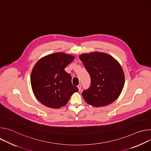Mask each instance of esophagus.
Instances as JSON below:
<instances>
[{
	"label": "esophagus",
	"mask_w": 151,
	"mask_h": 151,
	"mask_svg": "<svg viewBox=\"0 0 151 151\" xmlns=\"http://www.w3.org/2000/svg\"><path fill=\"white\" fill-rule=\"evenodd\" d=\"M78 88L79 91H80L81 90V85H78Z\"/></svg>",
	"instance_id": "34e87169"
}]
</instances>
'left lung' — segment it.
<instances>
[{"label":"left lung","mask_w":151,"mask_h":151,"mask_svg":"<svg viewBox=\"0 0 151 151\" xmlns=\"http://www.w3.org/2000/svg\"><path fill=\"white\" fill-rule=\"evenodd\" d=\"M79 58L90 75V87L82 96L88 104L103 107L111 104L121 94L125 75L119 63L112 56L101 52L84 53Z\"/></svg>","instance_id":"obj_1"}]
</instances>
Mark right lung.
Segmentation results:
<instances>
[{
  "label": "right lung",
  "instance_id": "add662e5",
  "mask_svg": "<svg viewBox=\"0 0 151 151\" xmlns=\"http://www.w3.org/2000/svg\"><path fill=\"white\" fill-rule=\"evenodd\" d=\"M75 57L64 52H56L39 59L30 76L32 88L36 98L50 108L65 106L71 96L78 91L72 83L70 74L65 68Z\"/></svg>",
  "mask_w": 151,
  "mask_h": 151
}]
</instances>
